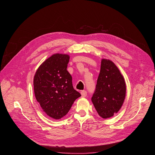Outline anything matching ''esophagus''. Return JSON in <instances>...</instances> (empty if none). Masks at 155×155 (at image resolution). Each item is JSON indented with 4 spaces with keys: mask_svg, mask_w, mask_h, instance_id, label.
I'll use <instances>...</instances> for the list:
<instances>
[{
    "mask_svg": "<svg viewBox=\"0 0 155 155\" xmlns=\"http://www.w3.org/2000/svg\"><path fill=\"white\" fill-rule=\"evenodd\" d=\"M81 95H82V97H85L87 95V92L85 91H82V92H81Z\"/></svg>",
    "mask_w": 155,
    "mask_h": 155,
    "instance_id": "1",
    "label": "esophagus"
}]
</instances>
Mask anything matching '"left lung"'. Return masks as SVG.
Listing matches in <instances>:
<instances>
[{
    "label": "left lung",
    "instance_id": "left-lung-1",
    "mask_svg": "<svg viewBox=\"0 0 155 155\" xmlns=\"http://www.w3.org/2000/svg\"><path fill=\"white\" fill-rule=\"evenodd\" d=\"M125 80L112 61L102 59L92 102L99 115L107 119L121 108L126 97Z\"/></svg>",
    "mask_w": 155,
    "mask_h": 155
}]
</instances>
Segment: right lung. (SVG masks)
Here are the masks:
<instances>
[{"label": "right lung", "mask_w": 155, "mask_h": 155, "mask_svg": "<svg viewBox=\"0 0 155 155\" xmlns=\"http://www.w3.org/2000/svg\"><path fill=\"white\" fill-rule=\"evenodd\" d=\"M70 56L56 53L45 60L34 77L35 97L46 114L60 119L68 112L81 96L73 88L72 77L67 71Z\"/></svg>", "instance_id": "add662e5"}]
</instances>
